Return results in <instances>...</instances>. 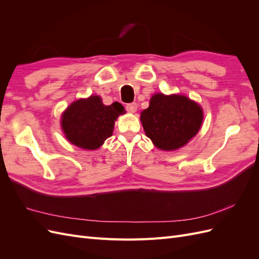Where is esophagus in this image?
Segmentation results:
<instances>
[{"mask_svg":"<svg viewBox=\"0 0 259 259\" xmlns=\"http://www.w3.org/2000/svg\"><path fill=\"white\" fill-rule=\"evenodd\" d=\"M126 110L130 112V113H135L137 111V105L135 103L133 104H128L126 106Z\"/></svg>","mask_w":259,"mask_h":259,"instance_id":"1","label":"esophagus"}]
</instances>
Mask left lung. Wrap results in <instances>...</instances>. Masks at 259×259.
<instances>
[{"instance_id": "left-lung-1", "label": "left lung", "mask_w": 259, "mask_h": 259, "mask_svg": "<svg viewBox=\"0 0 259 259\" xmlns=\"http://www.w3.org/2000/svg\"><path fill=\"white\" fill-rule=\"evenodd\" d=\"M203 109L185 95L153 94L149 107L140 113L146 135L162 151H175L198 134L203 123Z\"/></svg>"}]
</instances>
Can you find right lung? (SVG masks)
Here are the masks:
<instances>
[{"label": "right lung", "instance_id": "right-lung-1", "mask_svg": "<svg viewBox=\"0 0 259 259\" xmlns=\"http://www.w3.org/2000/svg\"><path fill=\"white\" fill-rule=\"evenodd\" d=\"M125 112L124 107L117 101L106 106L100 96L91 95L67 107L61 114L60 126L72 145L85 150H96L112 136L116 119Z\"/></svg>", "mask_w": 259, "mask_h": 259}]
</instances>
